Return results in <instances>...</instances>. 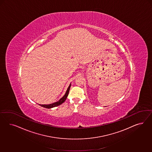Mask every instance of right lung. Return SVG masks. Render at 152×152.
<instances>
[{
	"label": "right lung",
	"instance_id": "right-lung-1",
	"mask_svg": "<svg viewBox=\"0 0 152 152\" xmlns=\"http://www.w3.org/2000/svg\"><path fill=\"white\" fill-rule=\"evenodd\" d=\"M70 87H71V83H70L69 88H67V90L66 92L65 93L64 96L62 97V98H61L59 101H57V102H55L52 103V104H48V105H41V104H39V105L40 106H42L43 107H45V108H47V109H51V108H52V107H56V106L60 105L61 104H62V103H64L65 100H66V98L67 97V96H68L69 93Z\"/></svg>",
	"mask_w": 152,
	"mask_h": 152
}]
</instances>
